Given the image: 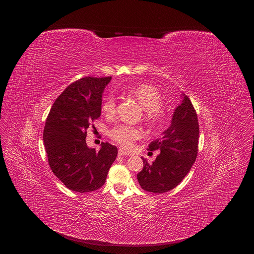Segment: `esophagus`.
<instances>
[{
	"label": "esophagus",
	"mask_w": 254,
	"mask_h": 254,
	"mask_svg": "<svg viewBox=\"0 0 254 254\" xmlns=\"http://www.w3.org/2000/svg\"><path fill=\"white\" fill-rule=\"evenodd\" d=\"M119 156H128V153H127L126 151H124L123 149L119 150Z\"/></svg>",
	"instance_id": "34e87169"
}]
</instances>
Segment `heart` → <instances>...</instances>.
Wrapping results in <instances>:
<instances>
[{"mask_svg":"<svg viewBox=\"0 0 254 254\" xmlns=\"http://www.w3.org/2000/svg\"><path fill=\"white\" fill-rule=\"evenodd\" d=\"M129 93L134 96L143 107L144 121L151 126H156L162 123L164 117L163 111L161 110L163 96L156 87L149 84H139L132 87ZM117 99L113 95L108 96L102 104V112L108 118H112L117 114ZM110 134L122 147L129 149L134 140L140 138L142 132L141 129L136 127L119 125L111 129Z\"/></svg>","mask_w":254,"mask_h":254,"instance_id":"heart-1","label":"heart"}]
</instances>
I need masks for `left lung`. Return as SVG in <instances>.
<instances>
[{
	"label": "left lung",
	"instance_id": "left-lung-1",
	"mask_svg": "<svg viewBox=\"0 0 254 254\" xmlns=\"http://www.w3.org/2000/svg\"><path fill=\"white\" fill-rule=\"evenodd\" d=\"M175 110L171 126L162 136L149 144L150 151L160 150L153 164L142 158L143 168L137 174L140 187L152 193H165L177 187L190 172L198 154L199 124L190 98Z\"/></svg>",
	"mask_w": 254,
	"mask_h": 254
}]
</instances>
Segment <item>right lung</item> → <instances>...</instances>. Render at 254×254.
I'll list each match as a JSON object with an SVG mask.
<instances>
[{"label": "right lung", "instance_id": "add662e5", "mask_svg": "<svg viewBox=\"0 0 254 254\" xmlns=\"http://www.w3.org/2000/svg\"><path fill=\"white\" fill-rule=\"evenodd\" d=\"M111 80V76L84 77L71 83L57 97L46 120L43 140L49 166L71 191L99 189L117 159L116 146L101 142L96 152L85 139L90 123L101 115L102 92Z\"/></svg>", "mask_w": 254, "mask_h": 254}]
</instances>
